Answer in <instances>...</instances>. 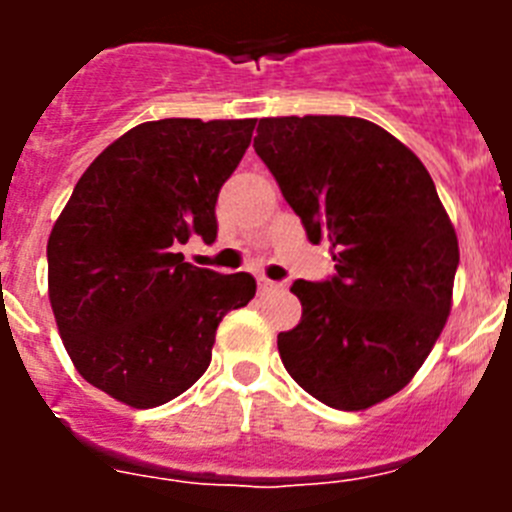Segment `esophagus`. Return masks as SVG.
<instances>
[{
  "instance_id": "1",
  "label": "esophagus",
  "mask_w": 512,
  "mask_h": 512,
  "mask_svg": "<svg viewBox=\"0 0 512 512\" xmlns=\"http://www.w3.org/2000/svg\"><path fill=\"white\" fill-rule=\"evenodd\" d=\"M279 289H282V284L279 282H271V279L259 277V295H271V292H279Z\"/></svg>"
}]
</instances>
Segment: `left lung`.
Listing matches in <instances>:
<instances>
[{
  "label": "left lung",
  "mask_w": 512,
  "mask_h": 512,
  "mask_svg": "<svg viewBox=\"0 0 512 512\" xmlns=\"http://www.w3.org/2000/svg\"><path fill=\"white\" fill-rule=\"evenodd\" d=\"M253 148L336 261V277L292 284L302 320L277 336L284 369L328 408H372L415 377L451 312L459 241L436 184L361 117H264Z\"/></svg>",
  "instance_id": "8db88e82"
}]
</instances>
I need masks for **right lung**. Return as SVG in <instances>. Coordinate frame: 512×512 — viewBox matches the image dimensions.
Segmentation results:
<instances>
[{"label": "right lung", "mask_w": 512, "mask_h": 512, "mask_svg": "<svg viewBox=\"0 0 512 512\" xmlns=\"http://www.w3.org/2000/svg\"><path fill=\"white\" fill-rule=\"evenodd\" d=\"M256 120L140 122L76 182L48 238V297L76 372L130 408L164 405L207 372L220 320L256 279L184 261L215 241L217 192Z\"/></svg>", "instance_id": "1"}]
</instances>
